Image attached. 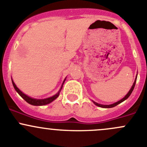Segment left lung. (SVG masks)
Returning a JSON list of instances; mask_svg holds the SVG:
<instances>
[{"label":"left lung","instance_id":"1","mask_svg":"<svg viewBox=\"0 0 147 147\" xmlns=\"http://www.w3.org/2000/svg\"><path fill=\"white\" fill-rule=\"evenodd\" d=\"M137 76L136 77V79H135V80H134V84H133L132 87H131V90H130L129 91V92L127 93V94H126V96H125V97H124V98H123V99H121V100H119V101H118V102H115V103H114V104H112V105H100V104H98V103H97V102H94V101H92V102H94V105H97V106H98V107H102V108H112V107H114L117 106V105H119V104L121 103V102H124V100H127V98H128L129 97V96H130V94H131V92H132L133 90H134V87H135L136 81H137Z\"/></svg>","mask_w":147,"mask_h":147}]
</instances>
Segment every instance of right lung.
<instances>
[{"label":"right lung","instance_id":"obj_1","mask_svg":"<svg viewBox=\"0 0 147 147\" xmlns=\"http://www.w3.org/2000/svg\"><path fill=\"white\" fill-rule=\"evenodd\" d=\"M65 81V79L64 82ZM64 82H63V83H64ZM12 83H13V87H14L15 90H16V92H17L19 94H20V97H21L23 99H24V100H26L28 103H29L30 105H35V106H42V105H47V104H50V102L54 101V100H55L57 97H58L59 94H60V92L61 91L62 88H63V85H62L61 88H60V90H59L58 92H57L56 94H55L54 96H53V97H48V98H46V99H42V100H37V99L31 98V97H28V95L25 94L24 93L20 91V90H19L17 87H16V84H15L14 82H13V80H12Z\"/></svg>","mask_w":147,"mask_h":147}]
</instances>
